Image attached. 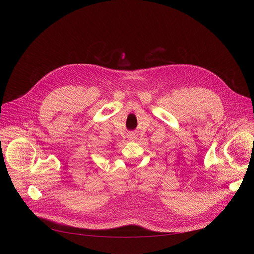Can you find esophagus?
Instances as JSON below:
<instances>
[{
  "instance_id": "esophagus-1",
  "label": "esophagus",
  "mask_w": 254,
  "mask_h": 254,
  "mask_svg": "<svg viewBox=\"0 0 254 254\" xmlns=\"http://www.w3.org/2000/svg\"><path fill=\"white\" fill-rule=\"evenodd\" d=\"M135 137H136L135 134H129V139L130 140H135Z\"/></svg>"
}]
</instances>
